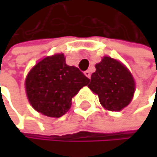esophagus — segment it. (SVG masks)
I'll return each instance as SVG.
<instances>
[{
    "label": "esophagus",
    "mask_w": 157,
    "mask_h": 157,
    "mask_svg": "<svg viewBox=\"0 0 157 157\" xmlns=\"http://www.w3.org/2000/svg\"><path fill=\"white\" fill-rule=\"evenodd\" d=\"M84 73H85V75H86L87 78H90V76H91V73H90V71H86Z\"/></svg>",
    "instance_id": "1"
}]
</instances>
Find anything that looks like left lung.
Returning a JSON list of instances; mask_svg holds the SVG:
<instances>
[{
    "label": "left lung",
    "mask_w": 157,
    "mask_h": 157,
    "mask_svg": "<svg viewBox=\"0 0 157 157\" xmlns=\"http://www.w3.org/2000/svg\"><path fill=\"white\" fill-rule=\"evenodd\" d=\"M90 84L87 86L99 96L101 105L106 110L121 111L127 106L135 92V80L120 61L105 56L95 66Z\"/></svg>",
    "instance_id": "8db88e82"
}]
</instances>
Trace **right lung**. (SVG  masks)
<instances>
[{
    "instance_id": "obj_1",
    "label": "right lung",
    "mask_w": 157,
    "mask_h": 157,
    "mask_svg": "<svg viewBox=\"0 0 157 157\" xmlns=\"http://www.w3.org/2000/svg\"><path fill=\"white\" fill-rule=\"evenodd\" d=\"M89 79L79 69L66 64L63 53L47 56L30 71L25 80L29 102L37 112L59 118L71 106L72 97Z\"/></svg>"
}]
</instances>
